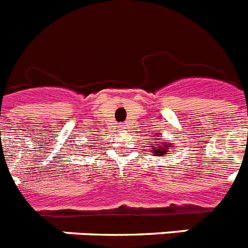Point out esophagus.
I'll list each match as a JSON object with an SVG mask.
<instances>
[{"instance_id": "obj_1", "label": "esophagus", "mask_w": 248, "mask_h": 248, "mask_svg": "<svg viewBox=\"0 0 248 248\" xmlns=\"http://www.w3.org/2000/svg\"><path fill=\"white\" fill-rule=\"evenodd\" d=\"M120 126H122V128H126V126H128V123H123Z\"/></svg>"}]
</instances>
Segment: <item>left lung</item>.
<instances>
[{
  "mask_svg": "<svg viewBox=\"0 0 248 248\" xmlns=\"http://www.w3.org/2000/svg\"><path fill=\"white\" fill-rule=\"evenodd\" d=\"M154 148V154H156V156H165L166 152H168V148L170 146H165V144H162V146H158L157 148H155L154 146H151Z\"/></svg>",
  "mask_w": 248,
  "mask_h": 248,
  "instance_id": "left-lung-1",
  "label": "left lung"
}]
</instances>
